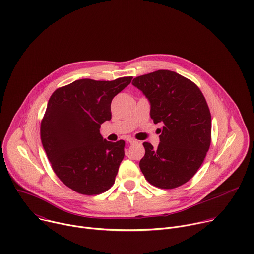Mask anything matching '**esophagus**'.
<instances>
[{
  "label": "esophagus",
  "instance_id": "1",
  "mask_svg": "<svg viewBox=\"0 0 254 254\" xmlns=\"http://www.w3.org/2000/svg\"><path fill=\"white\" fill-rule=\"evenodd\" d=\"M127 142H129V143H135V142H136V140H135L134 138H130V137L127 138Z\"/></svg>",
  "mask_w": 254,
  "mask_h": 254
}]
</instances>
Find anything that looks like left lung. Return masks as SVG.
I'll use <instances>...</instances> for the list:
<instances>
[{
    "mask_svg": "<svg viewBox=\"0 0 254 254\" xmlns=\"http://www.w3.org/2000/svg\"><path fill=\"white\" fill-rule=\"evenodd\" d=\"M132 85L151 104L150 116L161 124L157 149L146 150L139 168L149 183L173 189L186 182L201 167L211 143V115L199 87L174 71L158 70L135 77Z\"/></svg>",
    "mask_w": 254,
    "mask_h": 254,
    "instance_id": "8db88e82",
    "label": "left lung"
}]
</instances>
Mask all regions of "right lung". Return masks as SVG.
<instances>
[{
  "mask_svg": "<svg viewBox=\"0 0 254 254\" xmlns=\"http://www.w3.org/2000/svg\"><path fill=\"white\" fill-rule=\"evenodd\" d=\"M132 77L113 81L75 80L51 95L41 123V140L62 182L83 195L110 189L125 157V140L108 141L100 125L111 121L113 98Z\"/></svg>",
  "mask_w": 254,
  "mask_h": 254,
  "instance_id": "right-lung-1",
  "label": "right lung"
}]
</instances>
